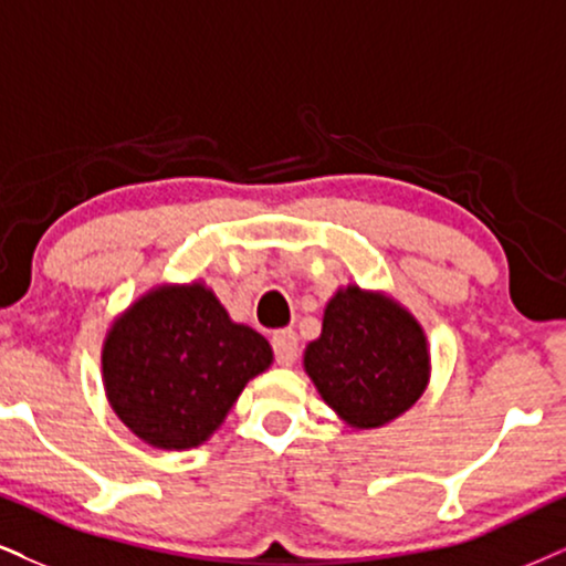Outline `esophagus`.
I'll return each instance as SVG.
<instances>
[{"instance_id":"1","label":"esophagus","mask_w":566,"mask_h":566,"mask_svg":"<svg viewBox=\"0 0 566 566\" xmlns=\"http://www.w3.org/2000/svg\"><path fill=\"white\" fill-rule=\"evenodd\" d=\"M272 352H275L277 365L291 367L298 357V338L294 331H275L272 333Z\"/></svg>"}]
</instances>
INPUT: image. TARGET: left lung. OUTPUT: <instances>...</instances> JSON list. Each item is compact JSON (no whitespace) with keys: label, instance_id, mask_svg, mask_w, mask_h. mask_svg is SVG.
<instances>
[{"label":"left lung","instance_id":"obj_1","mask_svg":"<svg viewBox=\"0 0 566 566\" xmlns=\"http://www.w3.org/2000/svg\"><path fill=\"white\" fill-rule=\"evenodd\" d=\"M304 369L346 424L382 428L428 388V338L399 302L346 285L327 302L323 333L306 346Z\"/></svg>","mask_w":566,"mask_h":566}]
</instances>
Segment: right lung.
I'll return each mask as SVG.
<instances>
[{"label": "right lung", "mask_w": 566, "mask_h": 566, "mask_svg": "<svg viewBox=\"0 0 566 566\" xmlns=\"http://www.w3.org/2000/svg\"><path fill=\"white\" fill-rule=\"evenodd\" d=\"M270 365L268 338L233 323L199 281L151 289L115 319L102 348L109 407L165 451L205 443Z\"/></svg>", "instance_id": "right-lung-1"}]
</instances>
